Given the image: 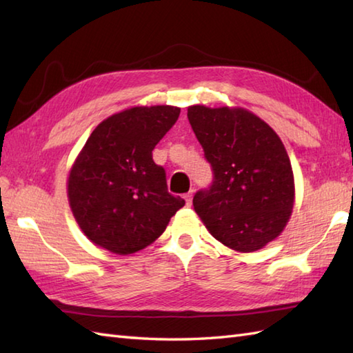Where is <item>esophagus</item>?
<instances>
[{"label":"esophagus","mask_w":353,"mask_h":353,"mask_svg":"<svg viewBox=\"0 0 353 353\" xmlns=\"http://www.w3.org/2000/svg\"><path fill=\"white\" fill-rule=\"evenodd\" d=\"M192 196H194V190H191L190 192L185 194V200H186V203H188V205L192 203Z\"/></svg>","instance_id":"1"}]
</instances>
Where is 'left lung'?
Here are the masks:
<instances>
[{
	"instance_id": "1",
	"label": "left lung",
	"mask_w": 353,
	"mask_h": 353,
	"mask_svg": "<svg viewBox=\"0 0 353 353\" xmlns=\"http://www.w3.org/2000/svg\"><path fill=\"white\" fill-rule=\"evenodd\" d=\"M188 119L212 168L194 209L212 236L254 252L287 224L294 203L290 157L274 130L244 109L188 108Z\"/></svg>"
}]
</instances>
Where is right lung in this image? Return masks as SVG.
<instances>
[{
	"mask_svg": "<svg viewBox=\"0 0 353 353\" xmlns=\"http://www.w3.org/2000/svg\"><path fill=\"white\" fill-rule=\"evenodd\" d=\"M174 106L133 108L112 115L88 138L68 179L72 214L97 245L118 254L153 243L185 200L168 192L153 150L176 124Z\"/></svg>",
	"mask_w": 353,
	"mask_h": 353,
	"instance_id": "right-lung-1",
	"label": "right lung"
}]
</instances>
